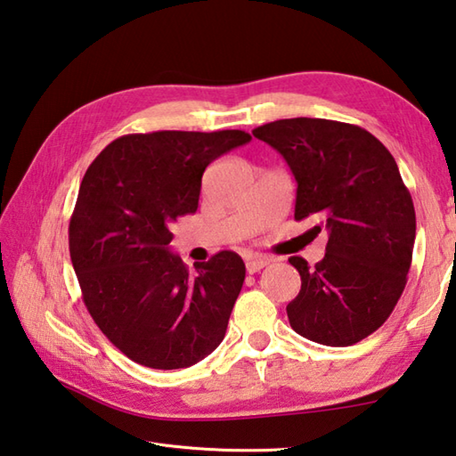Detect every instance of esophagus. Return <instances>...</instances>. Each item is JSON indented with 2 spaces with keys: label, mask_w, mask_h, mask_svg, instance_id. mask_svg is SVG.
Segmentation results:
<instances>
[{
  "label": "esophagus",
  "mask_w": 456,
  "mask_h": 456,
  "mask_svg": "<svg viewBox=\"0 0 456 456\" xmlns=\"http://www.w3.org/2000/svg\"><path fill=\"white\" fill-rule=\"evenodd\" d=\"M271 263V258L269 256H263V255H255V256H251V258H247V273H258L261 269H265L266 265Z\"/></svg>",
  "instance_id": "esophagus-1"
}]
</instances>
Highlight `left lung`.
Instances as JSON below:
<instances>
[{
  "instance_id": "left-lung-1",
  "label": "left lung",
  "mask_w": 456,
  "mask_h": 456,
  "mask_svg": "<svg viewBox=\"0 0 456 456\" xmlns=\"http://www.w3.org/2000/svg\"><path fill=\"white\" fill-rule=\"evenodd\" d=\"M253 136L290 166L297 180L294 219L326 229V255L302 256L298 297L287 306L294 332L324 346H352L386 322L407 284L415 243V208L394 156L355 124L284 118Z\"/></svg>"
}]
</instances>
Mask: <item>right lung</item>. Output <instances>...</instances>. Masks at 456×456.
Here are the masks:
<instances>
[{
	"instance_id": "right-lung-1",
	"label": "right lung",
	"mask_w": 456,
	"mask_h": 456,
	"mask_svg": "<svg viewBox=\"0 0 456 456\" xmlns=\"http://www.w3.org/2000/svg\"><path fill=\"white\" fill-rule=\"evenodd\" d=\"M248 140L243 130L126 134L88 166L69 223L70 261L88 314L132 362L190 368L225 338L243 258L219 251L190 273L169 253V225L198 209L205 167Z\"/></svg>"
}]
</instances>
